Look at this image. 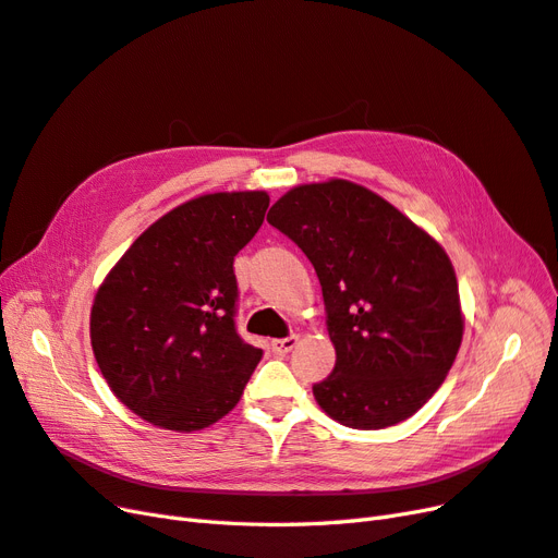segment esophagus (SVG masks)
I'll list each match as a JSON object with an SVG mask.
<instances>
[{"mask_svg":"<svg viewBox=\"0 0 558 558\" xmlns=\"http://www.w3.org/2000/svg\"><path fill=\"white\" fill-rule=\"evenodd\" d=\"M298 347V335L291 337H283V340H272V351L277 356H286V353L293 351Z\"/></svg>","mask_w":558,"mask_h":558,"instance_id":"obj_1","label":"esophagus"}]
</instances>
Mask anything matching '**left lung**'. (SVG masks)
Masks as SVG:
<instances>
[{"mask_svg":"<svg viewBox=\"0 0 558 558\" xmlns=\"http://www.w3.org/2000/svg\"><path fill=\"white\" fill-rule=\"evenodd\" d=\"M312 260L335 369L314 398L337 424L396 426L433 398L463 340L453 265L391 202L347 179L295 185L267 214Z\"/></svg>","mask_w":558,"mask_h":558,"instance_id":"1","label":"left lung"}]
</instances>
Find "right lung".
I'll return each mask as SVG.
<instances>
[{
	"instance_id": "add662e5",
	"label": "right lung",
	"mask_w": 558,
	"mask_h": 558,
	"mask_svg": "<svg viewBox=\"0 0 558 558\" xmlns=\"http://www.w3.org/2000/svg\"><path fill=\"white\" fill-rule=\"evenodd\" d=\"M265 191L207 193L130 244L93 300L90 344L113 396L148 424L193 433L240 402L263 359L234 330V256L263 226Z\"/></svg>"
}]
</instances>
